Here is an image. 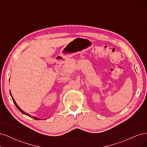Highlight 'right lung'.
I'll use <instances>...</instances> for the list:
<instances>
[{
    "label": "right lung",
    "mask_w": 147,
    "mask_h": 147,
    "mask_svg": "<svg viewBox=\"0 0 147 147\" xmlns=\"http://www.w3.org/2000/svg\"><path fill=\"white\" fill-rule=\"evenodd\" d=\"M10 95H11V98H12V99H13V102H14V104H15V105H16V107L18 108V109L20 111V112L22 113H23V114H24V115H28V116H29V117H32V118H34V119H39V118H36V117H31L30 116V115H29L28 113H26V112H24V111H23V110H22L20 108V107L18 106V105H17V104L16 103V102H15V100H14V99H13V97H12V96H11V92H10Z\"/></svg>",
    "instance_id": "add662e5"
}]
</instances>
